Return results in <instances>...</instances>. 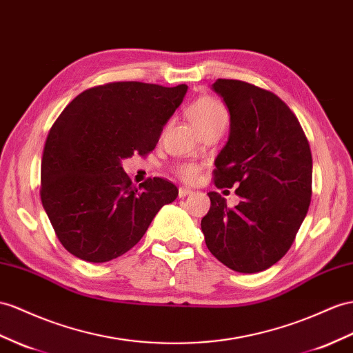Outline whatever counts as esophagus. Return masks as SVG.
<instances>
[{"label": "esophagus", "mask_w": 353, "mask_h": 353, "mask_svg": "<svg viewBox=\"0 0 353 353\" xmlns=\"http://www.w3.org/2000/svg\"><path fill=\"white\" fill-rule=\"evenodd\" d=\"M192 194V189H189V188H179V198H185V196H188V195H191Z\"/></svg>", "instance_id": "esophagus-1"}]
</instances>
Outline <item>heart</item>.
<instances>
[{
    "mask_svg": "<svg viewBox=\"0 0 353 353\" xmlns=\"http://www.w3.org/2000/svg\"><path fill=\"white\" fill-rule=\"evenodd\" d=\"M189 117L200 131L209 128L213 123L228 121V112L225 105L213 97H201L189 107ZM201 167L194 162H183L174 167V173L186 182H194L200 174Z\"/></svg>",
    "mask_w": 353,
    "mask_h": 353,
    "instance_id": "1",
    "label": "heart"
}]
</instances>
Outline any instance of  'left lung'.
Instances as JSON below:
<instances>
[{
    "label": "left lung",
    "mask_w": 353,
    "mask_h": 353,
    "mask_svg": "<svg viewBox=\"0 0 353 353\" xmlns=\"http://www.w3.org/2000/svg\"><path fill=\"white\" fill-rule=\"evenodd\" d=\"M230 110V137L214 161L216 188L239 186L230 209L209 192L205 245L228 268L259 273L292 246L312 200L310 144L294 112L271 90L232 79L213 83Z\"/></svg>",
    "instance_id": "obj_1"
}]
</instances>
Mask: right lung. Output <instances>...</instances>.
<instances>
[{"mask_svg":"<svg viewBox=\"0 0 353 353\" xmlns=\"http://www.w3.org/2000/svg\"><path fill=\"white\" fill-rule=\"evenodd\" d=\"M186 85L112 82L79 94L48 134L40 196L61 245L88 263L134 248L179 194L162 177L134 186L121 161L155 149Z\"/></svg>","mask_w":353,"mask_h":353,"instance_id":"1","label":"right lung"}]
</instances>
